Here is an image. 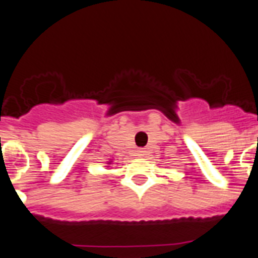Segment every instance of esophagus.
I'll return each instance as SVG.
<instances>
[{"mask_svg": "<svg viewBox=\"0 0 258 258\" xmlns=\"http://www.w3.org/2000/svg\"><path fill=\"white\" fill-rule=\"evenodd\" d=\"M137 154H138V156H145L146 155V151L143 149H138V151H137Z\"/></svg>", "mask_w": 258, "mask_h": 258, "instance_id": "esophagus-1", "label": "esophagus"}]
</instances>
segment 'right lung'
<instances>
[{
    "label": "right lung",
    "instance_id": "add662e5",
    "mask_svg": "<svg viewBox=\"0 0 258 258\" xmlns=\"http://www.w3.org/2000/svg\"><path fill=\"white\" fill-rule=\"evenodd\" d=\"M111 164H112V160H109V161H108V163H107V168H108V166H109V165H111Z\"/></svg>",
    "mask_w": 258,
    "mask_h": 258
}]
</instances>
